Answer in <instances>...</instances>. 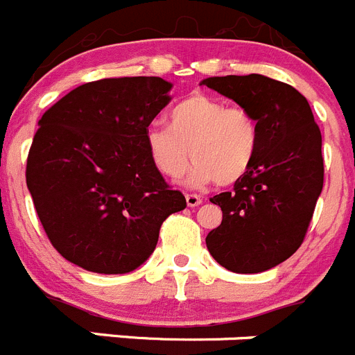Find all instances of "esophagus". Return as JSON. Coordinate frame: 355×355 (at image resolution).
Listing matches in <instances>:
<instances>
[{
  "label": "esophagus",
  "instance_id": "obj_1",
  "mask_svg": "<svg viewBox=\"0 0 355 355\" xmlns=\"http://www.w3.org/2000/svg\"><path fill=\"white\" fill-rule=\"evenodd\" d=\"M187 205L190 206V208H196V206H199L200 202H202V197L197 196V193H187Z\"/></svg>",
  "mask_w": 355,
  "mask_h": 355
}]
</instances>
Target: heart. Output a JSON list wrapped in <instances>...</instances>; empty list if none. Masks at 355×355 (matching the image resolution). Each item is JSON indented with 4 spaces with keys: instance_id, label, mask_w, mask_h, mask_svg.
Masks as SVG:
<instances>
[{
    "instance_id": "1",
    "label": "heart",
    "mask_w": 355,
    "mask_h": 355,
    "mask_svg": "<svg viewBox=\"0 0 355 355\" xmlns=\"http://www.w3.org/2000/svg\"><path fill=\"white\" fill-rule=\"evenodd\" d=\"M258 144L259 124L249 110L202 94L178 103L168 128L153 124L146 130L147 153L159 174L178 180L192 156L188 183L196 187L240 181L252 167Z\"/></svg>"
}]
</instances>
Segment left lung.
Instances as JSON below:
<instances>
[{
	"mask_svg": "<svg viewBox=\"0 0 355 355\" xmlns=\"http://www.w3.org/2000/svg\"><path fill=\"white\" fill-rule=\"evenodd\" d=\"M200 85L249 110L259 124L258 153L231 192L211 197L222 224L206 245L224 268L258 274L302 245L324 187L322 133L306 97L261 74L215 76Z\"/></svg>",
	"mask_w": 355,
	"mask_h": 355,
	"instance_id": "left-lung-1",
	"label": "left lung"
}]
</instances>
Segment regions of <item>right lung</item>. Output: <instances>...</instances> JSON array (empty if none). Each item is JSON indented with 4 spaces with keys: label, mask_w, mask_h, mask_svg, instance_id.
I'll return each mask as SVG.
<instances>
[{
    "label": "right lung",
    "mask_w": 355,
    "mask_h": 355,
    "mask_svg": "<svg viewBox=\"0 0 355 355\" xmlns=\"http://www.w3.org/2000/svg\"><path fill=\"white\" fill-rule=\"evenodd\" d=\"M156 76L106 78L71 90L39 121L26 184L51 245L96 274L139 268L168 215L187 208L153 165L146 130L168 105Z\"/></svg>",
    "instance_id": "add662e5"
}]
</instances>
